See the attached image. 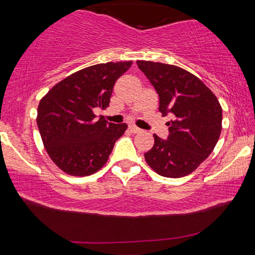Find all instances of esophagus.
I'll return each instance as SVG.
<instances>
[{
    "instance_id": "34e87169",
    "label": "esophagus",
    "mask_w": 255,
    "mask_h": 255,
    "mask_svg": "<svg viewBox=\"0 0 255 255\" xmlns=\"http://www.w3.org/2000/svg\"><path fill=\"white\" fill-rule=\"evenodd\" d=\"M129 129H130V131L133 132V133H137V132H140L141 129L136 127L135 125H129Z\"/></svg>"
}]
</instances>
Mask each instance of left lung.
Listing matches in <instances>:
<instances>
[{"instance_id":"obj_1","label":"left lung","mask_w":255,"mask_h":255,"mask_svg":"<svg viewBox=\"0 0 255 255\" xmlns=\"http://www.w3.org/2000/svg\"><path fill=\"white\" fill-rule=\"evenodd\" d=\"M159 98L158 110L171 115L167 139L154 135L145 159L165 178H182L213 152L222 131L223 111L215 94L191 73L169 64L137 60Z\"/></svg>"}]
</instances>
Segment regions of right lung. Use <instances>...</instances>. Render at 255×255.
<instances>
[{"mask_svg": "<svg viewBox=\"0 0 255 255\" xmlns=\"http://www.w3.org/2000/svg\"><path fill=\"white\" fill-rule=\"evenodd\" d=\"M131 62L98 64L56 84L38 106L42 143L56 165L67 174L96 173L107 163L126 124L97 118L94 110L110 103L114 85Z\"/></svg>", "mask_w": 255, "mask_h": 255, "instance_id": "right-lung-1", "label": "right lung"}]
</instances>
